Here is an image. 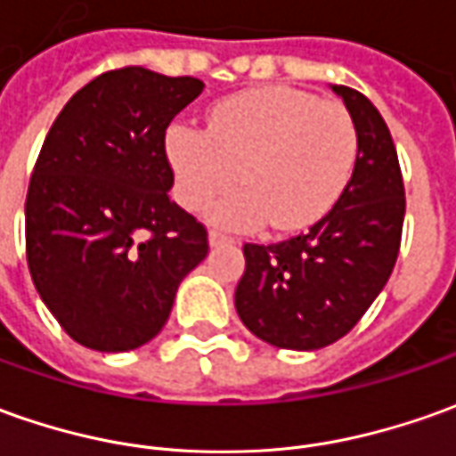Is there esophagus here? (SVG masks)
Wrapping results in <instances>:
<instances>
[{
	"instance_id": "esophagus-1",
	"label": "esophagus",
	"mask_w": 456,
	"mask_h": 456,
	"mask_svg": "<svg viewBox=\"0 0 456 456\" xmlns=\"http://www.w3.org/2000/svg\"><path fill=\"white\" fill-rule=\"evenodd\" d=\"M209 244H212V247H224V244H234V237H227V234H222V232L212 229V232H209Z\"/></svg>"
}]
</instances>
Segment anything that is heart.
I'll use <instances>...</instances> for the list:
<instances>
[{
    "mask_svg": "<svg viewBox=\"0 0 456 456\" xmlns=\"http://www.w3.org/2000/svg\"><path fill=\"white\" fill-rule=\"evenodd\" d=\"M359 157L354 117L294 86H259L222 99L209 129L176 122L167 129V159L179 204L229 229L294 232L309 227L345 194Z\"/></svg>",
    "mask_w": 456,
    "mask_h": 456,
    "instance_id": "b5f03b06",
    "label": "heart"
}]
</instances>
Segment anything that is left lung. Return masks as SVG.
<instances>
[{
	"label": "left lung",
	"instance_id": "obj_1",
	"mask_svg": "<svg viewBox=\"0 0 456 456\" xmlns=\"http://www.w3.org/2000/svg\"><path fill=\"white\" fill-rule=\"evenodd\" d=\"M359 132L345 194L292 240L244 244L234 306L244 327L280 349H322L342 339L389 280L404 224V182L382 114L352 86H332Z\"/></svg>",
	"mask_w": 456,
	"mask_h": 456
}]
</instances>
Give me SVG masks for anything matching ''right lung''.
Instances as JSON below:
<instances>
[{"label": "right lung", "mask_w": 456, "mask_h": 456, "mask_svg": "<svg viewBox=\"0 0 456 456\" xmlns=\"http://www.w3.org/2000/svg\"><path fill=\"white\" fill-rule=\"evenodd\" d=\"M202 79L144 67L74 94L34 164L24 237L46 309L86 349L129 352L169 319L179 281L209 252L207 227L172 202L167 126Z\"/></svg>", "instance_id": "right-lung-1"}]
</instances>
